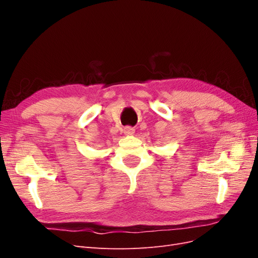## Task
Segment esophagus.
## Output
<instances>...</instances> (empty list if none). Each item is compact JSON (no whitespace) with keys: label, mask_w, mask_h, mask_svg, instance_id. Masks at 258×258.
<instances>
[{"label":"esophagus","mask_w":258,"mask_h":258,"mask_svg":"<svg viewBox=\"0 0 258 258\" xmlns=\"http://www.w3.org/2000/svg\"><path fill=\"white\" fill-rule=\"evenodd\" d=\"M123 134L126 135V136H131V135H134V134H135V129L132 128V127H129V126L124 127V128H123Z\"/></svg>","instance_id":"esophagus-1"}]
</instances>
